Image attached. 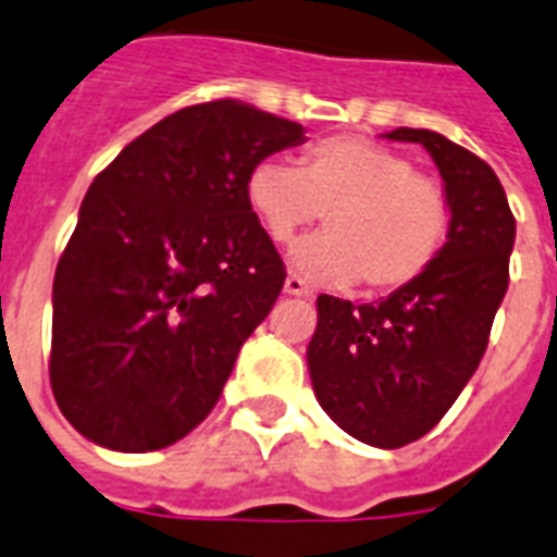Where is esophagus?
Masks as SVG:
<instances>
[{
  "mask_svg": "<svg viewBox=\"0 0 557 557\" xmlns=\"http://www.w3.org/2000/svg\"><path fill=\"white\" fill-rule=\"evenodd\" d=\"M284 293H290V296H313V290L308 287V282H305V278L296 273L287 275V282H284Z\"/></svg>",
  "mask_w": 557,
  "mask_h": 557,
  "instance_id": "obj_1",
  "label": "esophagus"
}]
</instances>
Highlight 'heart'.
Masks as SVG:
<instances>
[{"instance_id":"1","label":"heart","mask_w":557,"mask_h":557,"mask_svg":"<svg viewBox=\"0 0 557 557\" xmlns=\"http://www.w3.org/2000/svg\"><path fill=\"white\" fill-rule=\"evenodd\" d=\"M249 209L275 244H290L322 218L327 232L293 252L310 282L351 284L383 296L418 282L438 261L454 226L442 180L363 136L313 141L299 168L261 159L247 180Z\"/></svg>"}]
</instances>
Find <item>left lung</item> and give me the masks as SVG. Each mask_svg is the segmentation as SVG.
Masks as SVG:
<instances>
[{"instance_id":"obj_1","label":"left lung","mask_w":557,"mask_h":557,"mask_svg":"<svg viewBox=\"0 0 557 557\" xmlns=\"http://www.w3.org/2000/svg\"><path fill=\"white\" fill-rule=\"evenodd\" d=\"M386 136L430 150L454 202L450 238L418 282L377 305L322 293L308 366L327 416L395 450L430 433L476 372L508 290L515 214L488 162L462 145L416 127Z\"/></svg>"}]
</instances>
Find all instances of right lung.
<instances>
[{
  "instance_id": "right-lung-1",
  "label": "right lung",
  "mask_w": 557,
  "mask_h": 557,
  "mask_svg": "<svg viewBox=\"0 0 557 557\" xmlns=\"http://www.w3.org/2000/svg\"><path fill=\"white\" fill-rule=\"evenodd\" d=\"M301 141V124L218 98L153 124L95 176L51 317V392L77 433L148 454L214 409L287 278L249 209V171Z\"/></svg>"
}]
</instances>
